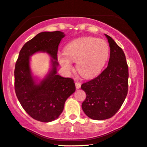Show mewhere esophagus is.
I'll use <instances>...</instances> for the list:
<instances>
[{
	"mask_svg": "<svg viewBox=\"0 0 147 147\" xmlns=\"http://www.w3.org/2000/svg\"><path fill=\"white\" fill-rule=\"evenodd\" d=\"M75 86H76V88H77V89H80V88H81V84L79 82H76L75 83Z\"/></svg>",
	"mask_w": 147,
	"mask_h": 147,
	"instance_id": "1",
	"label": "esophagus"
}]
</instances>
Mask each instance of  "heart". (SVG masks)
<instances>
[{
  "label": "heart",
  "instance_id": "b5f03b06",
  "mask_svg": "<svg viewBox=\"0 0 147 147\" xmlns=\"http://www.w3.org/2000/svg\"><path fill=\"white\" fill-rule=\"evenodd\" d=\"M65 53L58 54V60L64 70L72 69V62L83 77H93L101 71L109 58L110 48L107 41L95 37H81L66 45Z\"/></svg>",
  "mask_w": 147,
  "mask_h": 147
}]
</instances>
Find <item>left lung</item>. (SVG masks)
<instances>
[{
    "label": "left lung",
    "instance_id": "left-lung-1",
    "mask_svg": "<svg viewBox=\"0 0 147 147\" xmlns=\"http://www.w3.org/2000/svg\"><path fill=\"white\" fill-rule=\"evenodd\" d=\"M110 47L108 66L94 79L81 85L86 93L82 109L94 120L109 119L119 111L127 94L128 66L124 52L115 40L105 34Z\"/></svg>",
    "mask_w": 147,
    "mask_h": 147
}]
</instances>
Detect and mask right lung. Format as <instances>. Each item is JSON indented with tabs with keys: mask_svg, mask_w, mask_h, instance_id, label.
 I'll return each instance as SVG.
<instances>
[{
	"mask_svg": "<svg viewBox=\"0 0 147 147\" xmlns=\"http://www.w3.org/2000/svg\"><path fill=\"white\" fill-rule=\"evenodd\" d=\"M64 36L60 31L36 34L23 46L16 64L17 98L31 117L41 122H51L58 118L66 100L76 90L73 79L57 74V49ZM38 52L47 53L51 57V68L42 80L34 77L30 68V57Z\"/></svg>",
	"mask_w": 147,
	"mask_h": 147,
	"instance_id": "right-lung-1",
	"label": "right lung"
}]
</instances>
